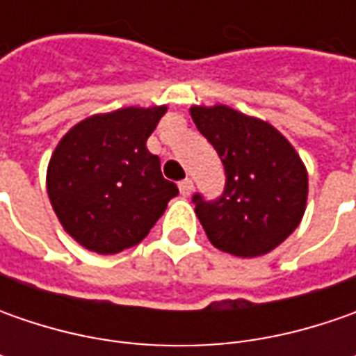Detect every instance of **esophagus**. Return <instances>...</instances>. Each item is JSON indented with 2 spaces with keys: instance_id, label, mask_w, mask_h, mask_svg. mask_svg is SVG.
<instances>
[{
  "instance_id": "esophagus-1",
  "label": "esophagus",
  "mask_w": 356,
  "mask_h": 356,
  "mask_svg": "<svg viewBox=\"0 0 356 356\" xmlns=\"http://www.w3.org/2000/svg\"><path fill=\"white\" fill-rule=\"evenodd\" d=\"M178 188H180V194H182V196H190V194H192V190H194V182H192V178H184V180H180V182H178Z\"/></svg>"
}]
</instances>
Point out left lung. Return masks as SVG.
<instances>
[{"label": "left lung", "mask_w": 356, "mask_h": 356, "mask_svg": "<svg viewBox=\"0 0 356 356\" xmlns=\"http://www.w3.org/2000/svg\"><path fill=\"white\" fill-rule=\"evenodd\" d=\"M190 115L226 170L220 198L192 196L208 239L238 257L275 250L305 213L307 170L299 154L280 130L224 104L192 106Z\"/></svg>", "instance_id": "obj_1"}]
</instances>
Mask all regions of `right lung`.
Masks as SVG:
<instances>
[{
	"mask_svg": "<svg viewBox=\"0 0 356 356\" xmlns=\"http://www.w3.org/2000/svg\"><path fill=\"white\" fill-rule=\"evenodd\" d=\"M166 106H129L81 120L57 144L47 194L63 227L90 252L108 255L140 243L178 188L146 140Z\"/></svg>",
	"mask_w": 356,
	"mask_h": 356,
	"instance_id": "1",
	"label": "right lung"
}]
</instances>
